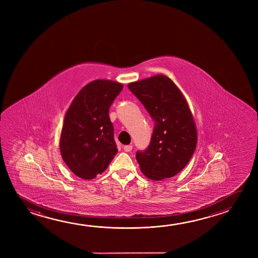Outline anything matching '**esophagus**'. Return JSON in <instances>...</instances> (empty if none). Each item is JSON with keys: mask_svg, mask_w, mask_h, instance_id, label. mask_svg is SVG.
Returning a JSON list of instances; mask_svg holds the SVG:
<instances>
[{"mask_svg": "<svg viewBox=\"0 0 258 258\" xmlns=\"http://www.w3.org/2000/svg\"><path fill=\"white\" fill-rule=\"evenodd\" d=\"M123 149H124V151H125V152H131V150H132V146H131V145L124 146V147H123Z\"/></svg>", "mask_w": 258, "mask_h": 258, "instance_id": "1", "label": "esophagus"}]
</instances>
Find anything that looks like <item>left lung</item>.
<instances>
[{
    "label": "left lung",
    "instance_id": "8db88e82",
    "mask_svg": "<svg viewBox=\"0 0 258 258\" xmlns=\"http://www.w3.org/2000/svg\"><path fill=\"white\" fill-rule=\"evenodd\" d=\"M127 87L155 122L148 148L136 153L140 169L155 181L173 177L189 163L197 144L196 127L185 99L173 81L161 75Z\"/></svg>",
    "mask_w": 258,
    "mask_h": 258
}]
</instances>
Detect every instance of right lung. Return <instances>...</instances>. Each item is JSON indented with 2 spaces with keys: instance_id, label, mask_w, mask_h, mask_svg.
<instances>
[{
  "instance_id": "1",
  "label": "right lung",
  "mask_w": 258,
  "mask_h": 258,
  "mask_svg": "<svg viewBox=\"0 0 258 258\" xmlns=\"http://www.w3.org/2000/svg\"><path fill=\"white\" fill-rule=\"evenodd\" d=\"M122 88L121 84L112 81L91 82L67 111L60 151L64 163L78 177H96L118 152L109 110Z\"/></svg>"
}]
</instances>
